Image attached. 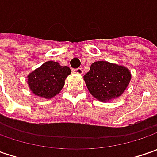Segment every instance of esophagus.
Listing matches in <instances>:
<instances>
[{
    "label": "esophagus",
    "instance_id": "1",
    "mask_svg": "<svg viewBox=\"0 0 157 157\" xmlns=\"http://www.w3.org/2000/svg\"><path fill=\"white\" fill-rule=\"evenodd\" d=\"M75 73H78V74H82L83 73V69L80 68V67H78V68H76V69L72 70Z\"/></svg>",
    "mask_w": 157,
    "mask_h": 157
}]
</instances>
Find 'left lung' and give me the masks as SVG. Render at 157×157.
<instances>
[{
	"mask_svg": "<svg viewBox=\"0 0 157 157\" xmlns=\"http://www.w3.org/2000/svg\"><path fill=\"white\" fill-rule=\"evenodd\" d=\"M84 79L94 98L106 101L122 94L129 84L131 74L124 66L106 61H98L92 63Z\"/></svg>",
	"mask_w": 157,
	"mask_h": 157,
	"instance_id": "1",
	"label": "left lung"
}]
</instances>
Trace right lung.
I'll use <instances>...</instances> for the list:
<instances>
[{
	"instance_id": "obj_1",
	"label": "right lung",
	"mask_w": 157,
	"mask_h": 157,
	"mask_svg": "<svg viewBox=\"0 0 157 157\" xmlns=\"http://www.w3.org/2000/svg\"><path fill=\"white\" fill-rule=\"evenodd\" d=\"M69 74L71 70L68 66L48 61L28 76V83L34 94L49 99L61 91Z\"/></svg>"
}]
</instances>
